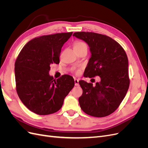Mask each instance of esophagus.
Segmentation results:
<instances>
[{
	"label": "esophagus",
	"mask_w": 148,
	"mask_h": 148,
	"mask_svg": "<svg viewBox=\"0 0 148 148\" xmlns=\"http://www.w3.org/2000/svg\"><path fill=\"white\" fill-rule=\"evenodd\" d=\"M74 81H75V86H78V85H79V80H78V79L75 78Z\"/></svg>",
	"instance_id": "34e87169"
}]
</instances>
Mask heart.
Returning a JSON list of instances; mask_svg holds the SVG:
<instances>
[{
	"instance_id": "1",
	"label": "heart",
	"mask_w": 148,
	"mask_h": 148,
	"mask_svg": "<svg viewBox=\"0 0 148 148\" xmlns=\"http://www.w3.org/2000/svg\"><path fill=\"white\" fill-rule=\"evenodd\" d=\"M85 44L84 42H80V41H76L74 44V47H79V46H82L83 45ZM79 72V70L77 71V73Z\"/></svg>"
}]
</instances>
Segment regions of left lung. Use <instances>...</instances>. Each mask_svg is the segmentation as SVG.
Segmentation results:
<instances>
[{
    "label": "left lung",
    "mask_w": 148,
    "mask_h": 148,
    "mask_svg": "<svg viewBox=\"0 0 148 148\" xmlns=\"http://www.w3.org/2000/svg\"><path fill=\"white\" fill-rule=\"evenodd\" d=\"M86 42L91 53L84 77L99 76L96 86L80 80L83 89L79 104L84 112L96 117L113 113L126 95L130 85L128 57L123 47L106 35L92 32L73 34Z\"/></svg>",
    "instance_id": "obj_1"
}]
</instances>
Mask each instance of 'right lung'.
Here are the masks:
<instances>
[{"label":"right lung","instance_id":"add662e5","mask_svg":"<svg viewBox=\"0 0 148 148\" xmlns=\"http://www.w3.org/2000/svg\"><path fill=\"white\" fill-rule=\"evenodd\" d=\"M73 32L35 38L21 49L15 63L16 89L23 104L38 115L60 109L65 97L74 87L72 77L55 79L49 75L50 65L59 64L61 49Z\"/></svg>","mask_w":148,"mask_h":148}]
</instances>
